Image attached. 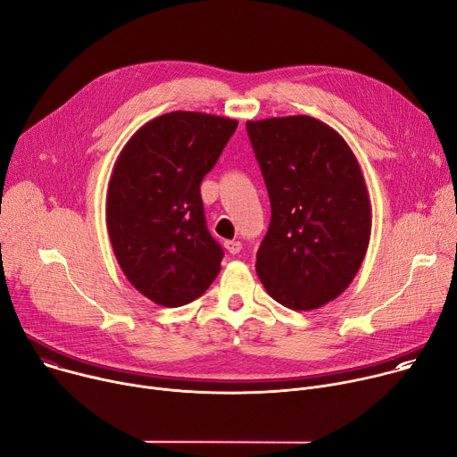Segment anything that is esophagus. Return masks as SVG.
I'll return each mask as SVG.
<instances>
[{"label": "esophagus", "instance_id": "esophagus-1", "mask_svg": "<svg viewBox=\"0 0 457 457\" xmlns=\"http://www.w3.org/2000/svg\"><path fill=\"white\" fill-rule=\"evenodd\" d=\"M224 247L231 253V255H237L240 250H242V244L238 240H226L224 242Z\"/></svg>", "mask_w": 457, "mask_h": 457}]
</instances>
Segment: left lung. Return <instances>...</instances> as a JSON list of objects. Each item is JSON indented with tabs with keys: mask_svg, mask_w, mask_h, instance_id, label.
<instances>
[{
	"mask_svg": "<svg viewBox=\"0 0 457 457\" xmlns=\"http://www.w3.org/2000/svg\"><path fill=\"white\" fill-rule=\"evenodd\" d=\"M268 187L271 220L257 275L282 306L306 312L337 299L370 242L371 205L345 138L301 114L245 123Z\"/></svg>",
	"mask_w": 457,
	"mask_h": 457,
	"instance_id": "1",
	"label": "left lung"
}]
</instances>
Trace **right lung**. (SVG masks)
Segmentation results:
<instances>
[{"label": "right lung", "instance_id": "obj_1", "mask_svg": "<svg viewBox=\"0 0 457 457\" xmlns=\"http://www.w3.org/2000/svg\"><path fill=\"white\" fill-rule=\"evenodd\" d=\"M237 120L173 111L149 120L116 158L105 202L114 257L149 301L177 308L198 299L220 271L200 196Z\"/></svg>", "mask_w": 457, "mask_h": 457}]
</instances>
